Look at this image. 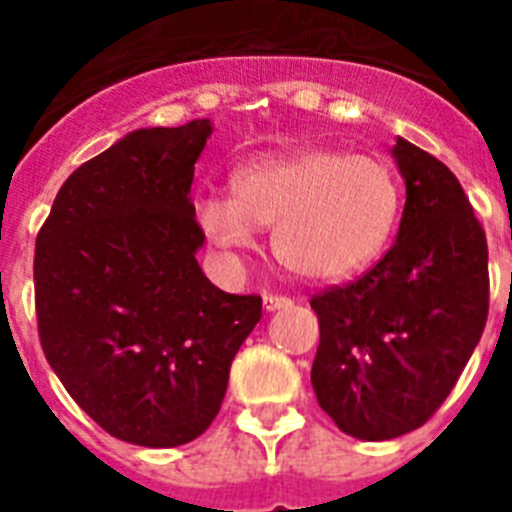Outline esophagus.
<instances>
[{
  "mask_svg": "<svg viewBox=\"0 0 512 512\" xmlns=\"http://www.w3.org/2000/svg\"><path fill=\"white\" fill-rule=\"evenodd\" d=\"M289 305H292V300H289V297H281V295H265L263 297V308L268 313L281 311V308H289Z\"/></svg>",
  "mask_w": 512,
  "mask_h": 512,
  "instance_id": "1",
  "label": "esophagus"
}]
</instances>
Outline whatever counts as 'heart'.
I'll return each instance as SVG.
<instances>
[{"mask_svg": "<svg viewBox=\"0 0 512 512\" xmlns=\"http://www.w3.org/2000/svg\"><path fill=\"white\" fill-rule=\"evenodd\" d=\"M233 196L207 193L193 204L199 231L231 265L273 225V252L311 281L364 271L396 231L401 185L388 162L337 148H297L241 164Z\"/></svg>", "mask_w": 512, "mask_h": 512, "instance_id": "b5f03b06", "label": "heart"}]
</instances>
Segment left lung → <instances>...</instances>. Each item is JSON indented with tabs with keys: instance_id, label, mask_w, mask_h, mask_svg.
Listing matches in <instances>:
<instances>
[{
	"instance_id": "8db88e82",
	"label": "left lung",
	"mask_w": 512,
	"mask_h": 512,
	"mask_svg": "<svg viewBox=\"0 0 512 512\" xmlns=\"http://www.w3.org/2000/svg\"><path fill=\"white\" fill-rule=\"evenodd\" d=\"M396 244L372 271L313 295L321 342L311 382L342 433L390 441L433 417L484 335L489 249L452 170L409 140Z\"/></svg>"
}]
</instances>
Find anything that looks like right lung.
<instances>
[{"label": "right lung", "mask_w": 512, "mask_h": 512, "mask_svg": "<svg viewBox=\"0 0 512 512\" xmlns=\"http://www.w3.org/2000/svg\"><path fill=\"white\" fill-rule=\"evenodd\" d=\"M209 119L148 127L84 162L36 236L39 340L68 396L127 444L170 449L220 412L257 295L204 276L191 201Z\"/></svg>", "instance_id": "add662e5"}]
</instances>
